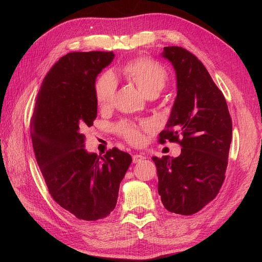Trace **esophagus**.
Here are the masks:
<instances>
[{
  "instance_id": "esophagus-1",
  "label": "esophagus",
  "mask_w": 262,
  "mask_h": 262,
  "mask_svg": "<svg viewBox=\"0 0 262 262\" xmlns=\"http://www.w3.org/2000/svg\"><path fill=\"white\" fill-rule=\"evenodd\" d=\"M146 158V156L144 154H136L133 155L132 160H133V163H141L142 161H144Z\"/></svg>"
}]
</instances>
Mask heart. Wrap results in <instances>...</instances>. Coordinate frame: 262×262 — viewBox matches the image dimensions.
Masks as SVG:
<instances>
[{
    "label": "heart",
    "mask_w": 262,
    "mask_h": 262,
    "mask_svg": "<svg viewBox=\"0 0 262 262\" xmlns=\"http://www.w3.org/2000/svg\"><path fill=\"white\" fill-rule=\"evenodd\" d=\"M121 71L145 95L153 92L160 93L168 78L167 71L161 63L147 57H139L128 61ZM116 90L117 81L113 73L106 72L97 78L95 83V97L99 108L105 109L110 107L114 101ZM150 129L152 125L147 121H122L116 126L119 136L134 145L142 144L143 133L150 131Z\"/></svg>",
    "instance_id": "b5f03b06"
}]
</instances>
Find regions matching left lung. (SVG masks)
<instances>
[{
    "instance_id": "1",
    "label": "left lung",
    "mask_w": 262,
    "mask_h": 262,
    "mask_svg": "<svg viewBox=\"0 0 262 262\" xmlns=\"http://www.w3.org/2000/svg\"><path fill=\"white\" fill-rule=\"evenodd\" d=\"M176 71L177 96L158 142L180 144L178 157L153 156L158 193L165 209L191 215L215 198L223 185L232 142V119L223 93L194 54L181 47L162 53Z\"/></svg>"
}]
</instances>
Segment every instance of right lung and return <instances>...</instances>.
I'll list each match as a JSON object with an SVG mask.
<instances>
[{
	"label": "right lung",
	"instance_id": "right-lung-1",
	"mask_svg": "<svg viewBox=\"0 0 262 262\" xmlns=\"http://www.w3.org/2000/svg\"><path fill=\"white\" fill-rule=\"evenodd\" d=\"M114 52H70L43 78L38 92L30 137L49 193L60 207L84 221L113 212L119 186L132 162L114 147L104 156L87 153L84 130L97 117L95 81Z\"/></svg>",
	"mask_w": 262,
	"mask_h": 262
}]
</instances>
